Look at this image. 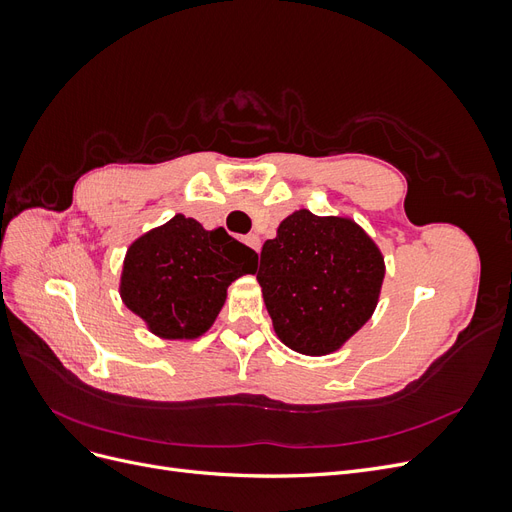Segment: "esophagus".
<instances>
[{"mask_svg":"<svg viewBox=\"0 0 512 512\" xmlns=\"http://www.w3.org/2000/svg\"><path fill=\"white\" fill-rule=\"evenodd\" d=\"M245 243L252 247V250H256V252H260V239L256 237V235H247L245 237Z\"/></svg>","mask_w":512,"mask_h":512,"instance_id":"esophagus-1","label":"esophagus"}]
</instances>
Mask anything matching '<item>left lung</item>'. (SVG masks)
<instances>
[{
    "mask_svg": "<svg viewBox=\"0 0 512 512\" xmlns=\"http://www.w3.org/2000/svg\"><path fill=\"white\" fill-rule=\"evenodd\" d=\"M254 273L277 337L316 356L337 350L369 320L384 260L354 222L301 209L262 245Z\"/></svg>",
    "mask_w": 512,
    "mask_h": 512,
    "instance_id": "obj_1",
    "label": "left lung"
}]
</instances>
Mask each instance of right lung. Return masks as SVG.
I'll list each match as a JSON object with an SVG mask.
<instances>
[{
    "mask_svg": "<svg viewBox=\"0 0 512 512\" xmlns=\"http://www.w3.org/2000/svg\"><path fill=\"white\" fill-rule=\"evenodd\" d=\"M256 252L224 228L205 230L175 215L134 241L123 262L121 297L164 339L203 335L218 318L226 288L254 273Z\"/></svg>",
    "mask_w": 512,
    "mask_h": 512,
    "instance_id": "right-lung-1",
    "label": "right lung"
}]
</instances>
